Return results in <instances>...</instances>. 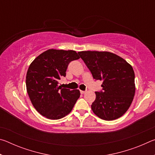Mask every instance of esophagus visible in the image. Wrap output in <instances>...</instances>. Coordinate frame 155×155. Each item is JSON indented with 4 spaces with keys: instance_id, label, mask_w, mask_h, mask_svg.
<instances>
[{
    "instance_id": "1",
    "label": "esophagus",
    "mask_w": 155,
    "mask_h": 155,
    "mask_svg": "<svg viewBox=\"0 0 155 155\" xmlns=\"http://www.w3.org/2000/svg\"><path fill=\"white\" fill-rule=\"evenodd\" d=\"M80 92H81V94H85V93L86 92V91H82V90H81V91H80Z\"/></svg>"
}]
</instances>
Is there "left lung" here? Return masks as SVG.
<instances>
[{"label":"left lung","mask_w":155,"mask_h":155,"mask_svg":"<svg viewBox=\"0 0 155 155\" xmlns=\"http://www.w3.org/2000/svg\"><path fill=\"white\" fill-rule=\"evenodd\" d=\"M78 53L94 79L103 81V91H96V100L91 104L94 114L109 121L122 116L130 107L135 93L132 66L110 52L88 51Z\"/></svg>","instance_id":"1"}]
</instances>
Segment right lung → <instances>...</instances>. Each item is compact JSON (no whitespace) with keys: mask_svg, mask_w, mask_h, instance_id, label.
I'll return each instance as SVG.
<instances>
[{"mask_svg":"<svg viewBox=\"0 0 155 155\" xmlns=\"http://www.w3.org/2000/svg\"><path fill=\"white\" fill-rule=\"evenodd\" d=\"M80 57L74 51L49 49L30 64L26 77L27 91L35 109L43 116L59 120L69 114L80 97L78 90L58 85L66 75L70 62Z\"/></svg>","mask_w":155,"mask_h":155,"instance_id":"add662e5","label":"right lung"}]
</instances>
